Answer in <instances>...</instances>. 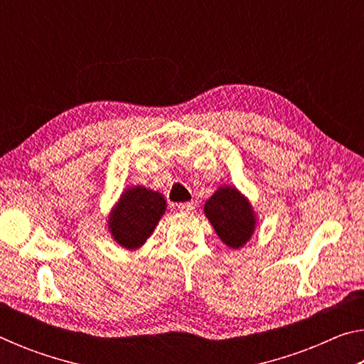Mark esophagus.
Segmentation results:
<instances>
[{"label":"esophagus","mask_w":364,"mask_h":364,"mask_svg":"<svg viewBox=\"0 0 364 364\" xmlns=\"http://www.w3.org/2000/svg\"><path fill=\"white\" fill-rule=\"evenodd\" d=\"M176 207L180 212H191L194 208V204L193 202H181V204H178Z\"/></svg>","instance_id":"obj_1"}]
</instances>
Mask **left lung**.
I'll return each instance as SVG.
<instances>
[{"instance_id": "8db88e82", "label": "left lung", "mask_w": 364, "mask_h": 364, "mask_svg": "<svg viewBox=\"0 0 364 364\" xmlns=\"http://www.w3.org/2000/svg\"><path fill=\"white\" fill-rule=\"evenodd\" d=\"M205 217L228 247L239 249L247 244L255 231L257 217L247 197L236 188L221 186L205 202Z\"/></svg>"}]
</instances>
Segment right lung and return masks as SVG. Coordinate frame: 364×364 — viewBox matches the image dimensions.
<instances>
[{"instance_id":"1","label":"right lung","mask_w":364,"mask_h":364,"mask_svg":"<svg viewBox=\"0 0 364 364\" xmlns=\"http://www.w3.org/2000/svg\"><path fill=\"white\" fill-rule=\"evenodd\" d=\"M167 210L164 196L144 186L125 189L109 213V231L114 241L128 250H136L156 230Z\"/></svg>"}]
</instances>
